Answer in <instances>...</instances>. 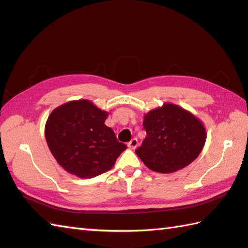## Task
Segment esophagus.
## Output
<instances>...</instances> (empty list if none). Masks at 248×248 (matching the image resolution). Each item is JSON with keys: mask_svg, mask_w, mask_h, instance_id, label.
<instances>
[{"mask_svg": "<svg viewBox=\"0 0 248 248\" xmlns=\"http://www.w3.org/2000/svg\"><path fill=\"white\" fill-rule=\"evenodd\" d=\"M128 148L129 149H131V150H135L136 148H137V145H138V140H137V138H133L131 139L129 142H128Z\"/></svg>", "mask_w": 248, "mask_h": 248, "instance_id": "esophagus-1", "label": "esophagus"}]
</instances>
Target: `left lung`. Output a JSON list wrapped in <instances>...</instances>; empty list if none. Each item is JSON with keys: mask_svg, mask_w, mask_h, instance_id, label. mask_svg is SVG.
Segmentation results:
<instances>
[{"mask_svg": "<svg viewBox=\"0 0 248 248\" xmlns=\"http://www.w3.org/2000/svg\"><path fill=\"white\" fill-rule=\"evenodd\" d=\"M146 136L136 154L149 169L175 172L198 157L206 131L201 121L178 105L166 103L144 115Z\"/></svg>", "mask_w": 248, "mask_h": 248, "instance_id": "left-lung-1", "label": "left lung"}]
</instances>
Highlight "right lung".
<instances>
[{
	"label": "right lung",
	"mask_w": 248,
	"mask_h": 248,
	"mask_svg": "<svg viewBox=\"0 0 248 248\" xmlns=\"http://www.w3.org/2000/svg\"><path fill=\"white\" fill-rule=\"evenodd\" d=\"M108 112L87 99L73 100L49 115L45 136L54 158L67 172L81 179L95 178L112 168L127 149L105 125Z\"/></svg>",
	"instance_id": "1"
}]
</instances>
